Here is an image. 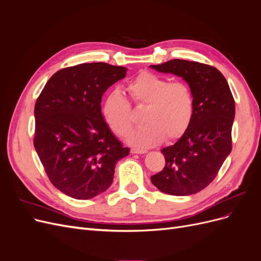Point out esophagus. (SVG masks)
<instances>
[{"label": "esophagus", "mask_w": 261, "mask_h": 261, "mask_svg": "<svg viewBox=\"0 0 261 261\" xmlns=\"http://www.w3.org/2000/svg\"><path fill=\"white\" fill-rule=\"evenodd\" d=\"M130 152H132V153L144 154V153H147V150H144V149H137V148H132V149H130Z\"/></svg>", "instance_id": "esophagus-1"}]
</instances>
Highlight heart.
Masks as SVG:
<instances>
[{
  "mask_svg": "<svg viewBox=\"0 0 261 261\" xmlns=\"http://www.w3.org/2000/svg\"><path fill=\"white\" fill-rule=\"evenodd\" d=\"M133 103L143 109V127L133 132L128 141L137 147H152L165 138L174 141L191 126L195 113L193 89L185 82H170L168 78L143 70L126 86ZM106 123L115 135H128L135 121L132 106L120 90L106 94L101 105Z\"/></svg>",
  "mask_w": 261,
  "mask_h": 261,
  "instance_id": "obj_1",
  "label": "heart"
}]
</instances>
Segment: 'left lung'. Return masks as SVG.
<instances>
[{
    "mask_svg": "<svg viewBox=\"0 0 261 261\" xmlns=\"http://www.w3.org/2000/svg\"><path fill=\"white\" fill-rule=\"evenodd\" d=\"M151 67L183 77L195 97L191 126L174 145L162 149L165 165L151 181L169 195L196 194L216 178L232 150L234 98L225 77L211 65L171 60Z\"/></svg>",
    "mask_w": 261,
    "mask_h": 261,
    "instance_id": "8db88e82",
    "label": "left lung"
}]
</instances>
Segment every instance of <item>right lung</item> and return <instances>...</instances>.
<instances>
[{
	"label": "right lung",
	"mask_w": 261,
	"mask_h": 261,
	"mask_svg": "<svg viewBox=\"0 0 261 261\" xmlns=\"http://www.w3.org/2000/svg\"><path fill=\"white\" fill-rule=\"evenodd\" d=\"M125 75V67L108 63L62 68L36 101V151L53 186L72 198L106 192L116 162L129 152L110 130L100 106L102 94Z\"/></svg>",
	"instance_id": "add662e5"
}]
</instances>
